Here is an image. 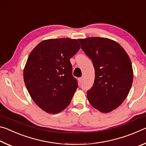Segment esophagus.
<instances>
[{"mask_svg": "<svg viewBox=\"0 0 146 146\" xmlns=\"http://www.w3.org/2000/svg\"><path fill=\"white\" fill-rule=\"evenodd\" d=\"M78 82L80 84L81 82H82V80H83V78H82V77L78 78Z\"/></svg>", "mask_w": 146, "mask_h": 146, "instance_id": "obj_1", "label": "esophagus"}]
</instances>
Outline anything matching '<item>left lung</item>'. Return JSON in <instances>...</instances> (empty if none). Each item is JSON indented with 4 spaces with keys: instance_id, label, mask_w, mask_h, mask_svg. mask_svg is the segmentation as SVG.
Wrapping results in <instances>:
<instances>
[{
    "instance_id": "8db88e82",
    "label": "left lung",
    "mask_w": 146,
    "mask_h": 146,
    "mask_svg": "<svg viewBox=\"0 0 146 146\" xmlns=\"http://www.w3.org/2000/svg\"><path fill=\"white\" fill-rule=\"evenodd\" d=\"M78 40L91 59L95 71L93 86L87 92L89 102L100 112L112 111L126 98L131 88L133 71L130 58L111 39L89 37Z\"/></svg>"
}]
</instances>
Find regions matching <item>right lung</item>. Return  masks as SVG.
Segmentation results:
<instances>
[{
  "mask_svg": "<svg viewBox=\"0 0 146 146\" xmlns=\"http://www.w3.org/2000/svg\"><path fill=\"white\" fill-rule=\"evenodd\" d=\"M80 49L76 39H48L29 54L24 69V83L35 103L44 111L56 114L70 104L78 83L70 60Z\"/></svg>",
  "mask_w": 146,
  "mask_h": 146,
  "instance_id": "add662e5",
  "label": "right lung"
}]
</instances>
